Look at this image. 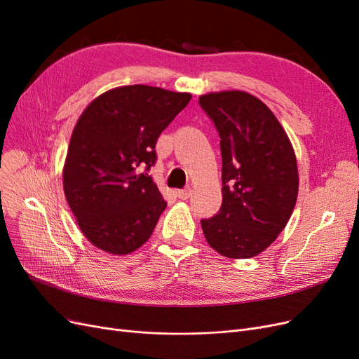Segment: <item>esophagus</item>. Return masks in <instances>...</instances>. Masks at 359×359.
Masks as SVG:
<instances>
[{"label":"esophagus","mask_w":359,"mask_h":359,"mask_svg":"<svg viewBox=\"0 0 359 359\" xmlns=\"http://www.w3.org/2000/svg\"><path fill=\"white\" fill-rule=\"evenodd\" d=\"M190 194H191V190H190V189H184V190H178V191H177V196H178L180 199H182V201L189 199Z\"/></svg>","instance_id":"34e87169"}]
</instances>
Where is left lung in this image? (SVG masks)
<instances>
[{"mask_svg": "<svg viewBox=\"0 0 359 359\" xmlns=\"http://www.w3.org/2000/svg\"><path fill=\"white\" fill-rule=\"evenodd\" d=\"M199 104L220 136L219 214L201 220L208 244L222 256L262 253L287 224L298 198L295 151L276 115L245 91L210 93Z\"/></svg>", "mask_w": 359, "mask_h": 359, "instance_id": "obj_1", "label": "left lung"}]
</instances>
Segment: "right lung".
Instances as JSON below:
<instances>
[{"mask_svg":"<svg viewBox=\"0 0 359 359\" xmlns=\"http://www.w3.org/2000/svg\"><path fill=\"white\" fill-rule=\"evenodd\" d=\"M191 94L118 86L94 99L76 123L62 169L64 194L93 245L128 255L144 245L165 211L156 182L157 139Z\"/></svg>","mask_w":359,"mask_h":359,"instance_id":"add662e5","label":"right lung"}]
</instances>
